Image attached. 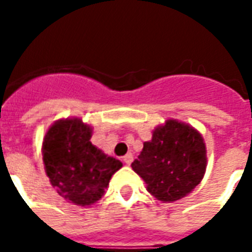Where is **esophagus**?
Returning a JSON list of instances; mask_svg holds the SVG:
<instances>
[{
  "label": "esophagus",
  "instance_id": "1",
  "mask_svg": "<svg viewBox=\"0 0 252 252\" xmlns=\"http://www.w3.org/2000/svg\"><path fill=\"white\" fill-rule=\"evenodd\" d=\"M123 160H124V163L126 164H131L132 160H133V155L131 153L126 154V157H123Z\"/></svg>",
  "mask_w": 252,
  "mask_h": 252
}]
</instances>
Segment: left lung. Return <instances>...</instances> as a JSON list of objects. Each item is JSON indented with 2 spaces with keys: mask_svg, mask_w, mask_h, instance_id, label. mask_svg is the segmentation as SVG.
Here are the masks:
<instances>
[{
  "mask_svg": "<svg viewBox=\"0 0 252 252\" xmlns=\"http://www.w3.org/2000/svg\"><path fill=\"white\" fill-rule=\"evenodd\" d=\"M131 166L157 200L177 201L189 194L204 177L205 143L194 128L167 120L154 131L153 140L143 144Z\"/></svg>",
  "mask_w": 252,
  "mask_h": 252,
  "instance_id": "8db88e82",
  "label": "left lung"
}]
</instances>
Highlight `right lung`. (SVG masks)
Masks as SVG:
<instances>
[{
	"instance_id": "obj_1",
	"label": "right lung",
	"mask_w": 252,
	"mask_h": 252,
	"mask_svg": "<svg viewBox=\"0 0 252 252\" xmlns=\"http://www.w3.org/2000/svg\"><path fill=\"white\" fill-rule=\"evenodd\" d=\"M92 128L78 119L55 123L43 142L46 173L58 194L81 206L98 201L123 163L90 142Z\"/></svg>"
}]
</instances>
